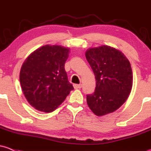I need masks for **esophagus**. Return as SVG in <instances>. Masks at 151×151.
<instances>
[{
	"label": "esophagus",
	"instance_id": "1",
	"mask_svg": "<svg viewBox=\"0 0 151 151\" xmlns=\"http://www.w3.org/2000/svg\"><path fill=\"white\" fill-rule=\"evenodd\" d=\"M74 88L75 89H80L82 88V84H74Z\"/></svg>",
	"mask_w": 151,
	"mask_h": 151
}]
</instances>
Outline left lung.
<instances>
[{"label":"left lung","mask_w":151,"mask_h":151,"mask_svg":"<svg viewBox=\"0 0 151 151\" xmlns=\"http://www.w3.org/2000/svg\"><path fill=\"white\" fill-rule=\"evenodd\" d=\"M85 57L96 78V89L87 103L97 116L115 112L129 97L133 83L130 62L123 52L106 45L90 48Z\"/></svg>","instance_id":"8db88e82"}]
</instances>
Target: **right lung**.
<instances>
[{
    "mask_svg": "<svg viewBox=\"0 0 151 151\" xmlns=\"http://www.w3.org/2000/svg\"><path fill=\"white\" fill-rule=\"evenodd\" d=\"M68 53V47L47 45L24 61L19 73L21 88L29 104L37 110L52 112L74 90L64 67Z\"/></svg>",
    "mask_w": 151,
    "mask_h": 151,
    "instance_id": "add662e5",
    "label": "right lung"
}]
</instances>
